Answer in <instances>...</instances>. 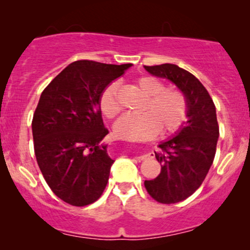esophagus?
Listing matches in <instances>:
<instances>
[{
	"label": "esophagus",
	"instance_id": "esophagus-1",
	"mask_svg": "<svg viewBox=\"0 0 250 250\" xmlns=\"http://www.w3.org/2000/svg\"><path fill=\"white\" fill-rule=\"evenodd\" d=\"M151 155L150 154H145V155H141V156H139L137 159L139 160H147V159H150Z\"/></svg>",
	"mask_w": 250,
	"mask_h": 250
}]
</instances>
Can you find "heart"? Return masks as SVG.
Listing matches in <instances>:
<instances>
[{
    "mask_svg": "<svg viewBox=\"0 0 250 250\" xmlns=\"http://www.w3.org/2000/svg\"><path fill=\"white\" fill-rule=\"evenodd\" d=\"M135 85L146 97L140 107L142 113L122 116L114 125L117 136L139 141L155 136L157 131L168 135L179 130L188 115V100L185 93L180 89L166 88L161 80L153 76L139 77ZM117 90V83L113 82L100 96V110L107 119H114L121 111Z\"/></svg>",
    "mask_w": 250,
    "mask_h": 250,
    "instance_id": "1",
    "label": "heart"
}]
</instances>
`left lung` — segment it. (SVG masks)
Listing matches in <instances>:
<instances>
[{
	"mask_svg": "<svg viewBox=\"0 0 250 250\" xmlns=\"http://www.w3.org/2000/svg\"><path fill=\"white\" fill-rule=\"evenodd\" d=\"M151 75L171 81L188 100V121L176 136L159 145L155 157L161 163V173L145 181L148 194L155 201L171 205L186 200L202 185L213 165L219 139L216 109L207 89L189 71L165 63L145 65Z\"/></svg>",
	"mask_w": 250,
	"mask_h": 250,
	"instance_id": "obj_1",
	"label": "left lung"
}]
</instances>
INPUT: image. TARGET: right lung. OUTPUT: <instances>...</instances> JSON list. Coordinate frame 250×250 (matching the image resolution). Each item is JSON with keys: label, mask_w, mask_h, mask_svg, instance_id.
<instances>
[{"label": "right lung", "mask_w": 250, "mask_h": 250, "mask_svg": "<svg viewBox=\"0 0 250 250\" xmlns=\"http://www.w3.org/2000/svg\"><path fill=\"white\" fill-rule=\"evenodd\" d=\"M131 67L95 61L73 62L42 91L34 113V150L53 193L83 207L100 199L114 160L101 145L109 131L100 96L111 81Z\"/></svg>", "instance_id": "right-lung-1"}]
</instances>
